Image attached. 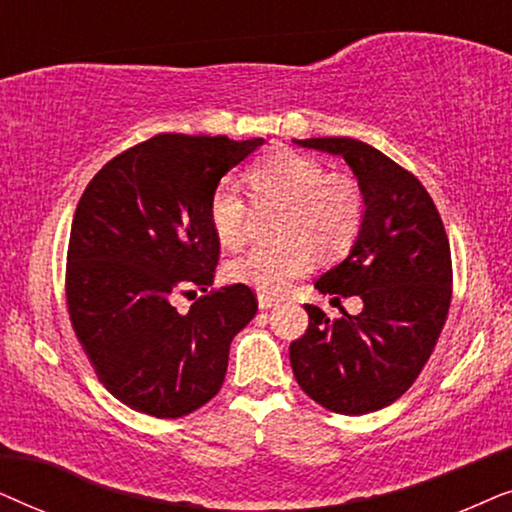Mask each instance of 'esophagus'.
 Masks as SVG:
<instances>
[{
  "mask_svg": "<svg viewBox=\"0 0 512 512\" xmlns=\"http://www.w3.org/2000/svg\"><path fill=\"white\" fill-rule=\"evenodd\" d=\"M276 304H278V299H276V297H271V295H257V306H260L262 311L274 309Z\"/></svg>",
  "mask_w": 512,
  "mask_h": 512,
  "instance_id": "1",
  "label": "esophagus"
}]
</instances>
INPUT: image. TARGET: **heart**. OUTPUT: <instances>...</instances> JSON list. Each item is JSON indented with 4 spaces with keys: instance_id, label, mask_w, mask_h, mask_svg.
Listing matches in <instances>:
<instances>
[{
    "instance_id": "heart-1",
    "label": "heart",
    "mask_w": 512,
    "mask_h": 512,
    "mask_svg": "<svg viewBox=\"0 0 512 512\" xmlns=\"http://www.w3.org/2000/svg\"><path fill=\"white\" fill-rule=\"evenodd\" d=\"M250 189L255 199L281 201L285 213L278 222L283 241L257 245L229 262L227 278L255 288L262 295H283L297 278L323 257H337L356 241L365 215L358 182L346 173H325L318 159L278 149L252 166ZM208 222L224 248H238L248 229V203L234 180L217 182L208 201Z\"/></svg>"
}]
</instances>
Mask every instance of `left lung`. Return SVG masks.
I'll return each instance as SVG.
<instances>
[{
    "label": "left lung",
    "mask_w": 512,
    "mask_h": 512,
    "mask_svg": "<svg viewBox=\"0 0 512 512\" xmlns=\"http://www.w3.org/2000/svg\"><path fill=\"white\" fill-rule=\"evenodd\" d=\"M342 156L365 215L349 255L316 281L318 292L358 295V316L330 318L306 304L309 327L290 344V365L309 398L337 414H367L398 400L438 344L452 299V255L438 208L398 163L353 138L292 140Z\"/></svg>",
    "instance_id": "8db88e82"
}]
</instances>
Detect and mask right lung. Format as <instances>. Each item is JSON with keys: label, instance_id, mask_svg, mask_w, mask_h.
I'll list each match as a JSON object with an SVG mask.
<instances>
[{"label": "right lung", "instance_id": "add662e5", "mask_svg": "<svg viewBox=\"0 0 512 512\" xmlns=\"http://www.w3.org/2000/svg\"><path fill=\"white\" fill-rule=\"evenodd\" d=\"M264 138L163 133L114 156L88 182L67 250V311L81 349L114 398L177 419L222 388L229 346L255 318L248 285L210 290L217 241L208 201ZM204 297L187 314L180 291Z\"/></svg>", "mask_w": 512, "mask_h": 512}]
</instances>
